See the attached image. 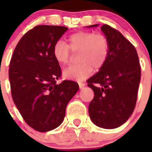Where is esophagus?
I'll return each mask as SVG.
<instances>
[{
  "label": "esophagus",
  "mask_w": 152,
  "mask_h": 152,
  "mask_svg": "<svg viewBox=\"0 0 152 152\" xmlns=\"http://www.w3.org/2000/svg\"><path fill=\"white\" fill-rule=\"evenodd\" d=\"M78 84H79V87H80V89H82L83 88H84V86H85V84L83 82H80V81H79L78 82Z\"/></svg>",
  "instance_id": "34e87169"
}]
</instances>
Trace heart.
I'll return each instance as SVG.
<instances>
[{
  "label": "heart",
  "instance_id": "obj_1",
  "mask_svg": "<svg viewBox=\"0 0 152 152\" xmlns=\"http://www.w3.org/2000/svg\"><path fill=\"white\" fill-rule=\"evenodd\" d=\"M72 53H78L77 64L64 68L65 78L83 80L88 77L94 68L99 70L105 64L110 52V42L106 36L91 31H80L73 33L66 43L58 41L52 49V56L61 65L68 64Z\"/></svg>",
  "mask_w": 152,
  "mask_h": 152
}]
</instances>
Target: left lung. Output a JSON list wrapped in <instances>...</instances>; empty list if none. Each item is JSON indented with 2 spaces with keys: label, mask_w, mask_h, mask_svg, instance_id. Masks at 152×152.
Returning a JSON list of instances; mask_svg holds the SVG:
<instances>
[{
  "label": "left lung",
  "mask_w": 152,
  "mask_h": 152,
  "mask_svg": "<svg viewBox=\"0 0 152 152\" xmlns=\"http://www.w3.org/2000/svg\"><path fill=\"white\" fill-rule=\"evenodd\" d=\"M101 30L110 42V52L100 72L87 80L94 93L88 110L95 125L111 129L126 123L133 112L141 68L136 49L120 32L107 24Z\"/></svg>",
  "instance_id": "1"
}]
</instances>
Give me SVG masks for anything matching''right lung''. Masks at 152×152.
I'll return each mask as SVG.
<instances>
[{
  "instance_id": "obj_1",
  "label": "right lung",
  "mask_w": 152,
  "mask_h": 152,
  "mask_svg": "<svg viewBox=\"0 0 152 152\" xmlns=\"http://www.w3.org/2000/svg\"><path fill=\"white\" fill-rule=\"evenodd\" d=\"M68 28L39 25L25 33L16 46L9 69L13 100L23 119L38 132H48L64 120L67 104L79 89L64 80L52 56L55 44Z\"/></svg>"
}]
</instances>
